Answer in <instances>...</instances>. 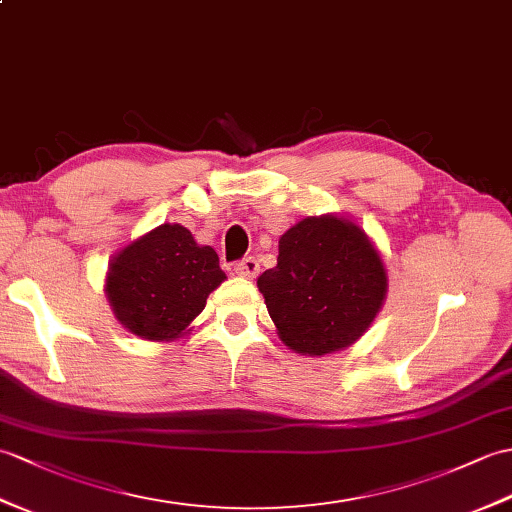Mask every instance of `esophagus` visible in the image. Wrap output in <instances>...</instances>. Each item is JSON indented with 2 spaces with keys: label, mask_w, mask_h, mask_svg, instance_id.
<instances>
[{
  "label": "esophagus",
  "mask_w": 512,
  "mask_h": 512,
  "mask_svg": "<svg viewBox=\"0 0 512 512\" xmlns=\"http://www.w3.org/2000/svg\"><path fill=\"white\" fill-rule=\"evenodd\" d=\"M235 272L240 277H246V279H253L257 272H259V264H257V259L255 257H244V259H240L235 264Z\"/></svg>",
  "instance_id": "esophagus-1"
}]
</instances>
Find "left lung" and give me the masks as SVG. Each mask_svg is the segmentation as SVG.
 <instances>
[{
  "label": "left lung",
  "instance_id": "left-lung-1",
  "mask_svg": "<svg viewBox=\"0 0 512 512\" xmlns=\"http://www.w3.org/2000/svg\"><path fill=\"white\" fill-rule=\"evenodd\" d=\"M285 347L325 355L358 340L386 299L384 261L358 224L305 218L279 240L277 266L257 279Z\"/></svg>",
  "mask_w": 512,
  "mask_h": 512
}]
</instances>
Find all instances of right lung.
I'll return each instance as SVG.
<instances>
[{
	"mask_svg": "<svg viewBox=\"0 0 512 512\" xmlns=\"http://www.w3.org/2000/svg\"><path fill=\"white\" fill-rule=\"evenodd\" d=\"M224 279L211 246H198L181 224H161L111 259L104 292L130 334L170 342L187 334Z\"/></svg>",
	"mask_w": 512,
	"mask_h": 512,
	"instance_id": "add662e5",
	"label": "right lung"
}]
</instances>
